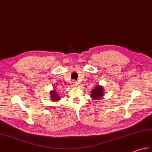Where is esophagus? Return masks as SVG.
Instances as JSON below:
<instances>
[{
  "mask_svg": "<svg viewBox=\"0 0 152 152\" xmlns=\"http://www.w3.org/2000/svg\"><path fill=\"white\" fill-rule=\"evenodd\" d=\"M72 86L73 87H76V86H77V83L75 82V81H72Z\"/></svg>",
  "mask_w": 152,
  "mask_h": 152,
  "instance_id": "obj_1",
  "label": "esophagus"
}]
</instances>
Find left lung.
Segmentation results:
<instances>
[{"instance_id": "8db88e82", "label": "left lung", "mask_w": 152, "mask_h": 152, "mask_svg": "<svg viewBox=\"0 0 152 152\" xmlns=\"http://www.w3.org/2000/svg\"><path fill=\"white\" fill-rule=\"evenodd\" d=\"M104 95V90L102 86H100L99 84L96 85L95 88L92 90L91 97L93 101H97L99 100H101L102 96Z\"/></svg>"}]
</instances>
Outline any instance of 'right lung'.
I'll return each instance as SVG.
<instances>
[{"label": "right lung", "instance_id": "add662e5", "mask_svg": "<svg viewBox=\"0 0 152 152\" xmlns=\"http://www.w3.org/2000/svg\"><path fill=\"white\" fill-rule=\"evenodd\" d=\"M60 100V96L56 91V90L54 89L53 90H51L50 91V101L52 102H57L59 101Z\"/></svg>", "mask_w": 152, "mask_h": 152}]
</instances>
